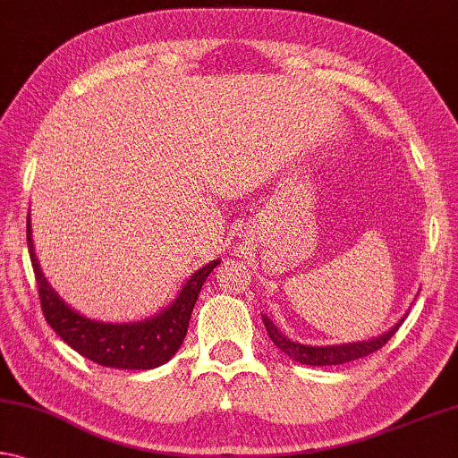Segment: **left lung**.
Wrapping results in <instances>:
<instances>
[{
    "label": "left lung",
    "mask_w": 458,
    "mask_h": 458,
    "mask_svg": "<svg viewBox=\"0 0 458 458\" xmlns=\"http://www.w3.org/2000/svg\"><path fill=\"white\" fill-rule=\"evenodd\" d=\"M263 322H265L268 338H271L273 343L277 344V348H281V351L287 354V357H292L293 360L301 362V365L324 367V365H343V362L357 360V359L367 357V354H371L375 351H379L381 346L387 344V340L394 336L403 320L399 322L397 326H394V328H391L387 334H383V336H379V338L367 340V343L343 344V346H308V344L293 343V340L283 336V334L277 330V326L268 320L267 316H263Z\"/></svg>",
    "instance_id": "1"
}]
</instances>
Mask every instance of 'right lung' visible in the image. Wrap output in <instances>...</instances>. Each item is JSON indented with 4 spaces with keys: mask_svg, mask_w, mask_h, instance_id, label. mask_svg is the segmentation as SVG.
Masks as SVG:
<instances>
[{
    "mask_svg": "<svg viewBox=\"0 0 458 458\" xmlns=\"http://www.w3.org/2000/svg\"><path fill=\"white\" fill-rule=\"evenodd\" d=\"M28 250H30L36 283H38L42 314H45L50 328L85 359L98 362L101 367L134 369V371L161 367L179 351L203 281L220 265V260H212L209 265L201 267L185 283L177 300L152 320L136 324H106L77 314L48 285L34 255L30 216H28Z\"/></svg>",
    "mask_w": 458,
    "mask_h": 458,
    "instance_id": "obj_1",
    "label": "right lung"
}]
</instances>
